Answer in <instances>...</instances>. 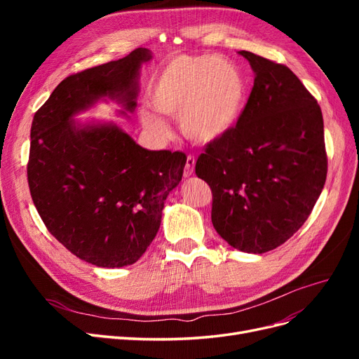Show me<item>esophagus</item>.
Masks as SVG:
<instances>
[{
  "label": "esophagus",
  "instance_id": "1",
  "mask_svg": "<svg viewBox=\"0 0 359 359\" xmlns=\"http://www.w3.org/2000/svg\"><path fill=\"white\" fill-rule=\"evenodd\" d=\"M194 163H196V160H194L193 156H187V161H186V166H184V177H190L193 170H194Z\"/></svg>",
  "mask_w": 359,
  "mask_h": 359
}]
</instances>
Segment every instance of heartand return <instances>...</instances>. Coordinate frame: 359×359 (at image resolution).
<instances>
[{"instance_id": "heart-1", "label": "heart", "mask_w": 359, "mask_h": 359, "mask_svg": "<svg viewBox=\"0 0 359 359\" xmlns=\"http://www.w3.org/2000/svg\"><path fill=\"white\" fill-rule=\"evenodd\" d=\"M245 82L233 64L220 58L177 57L151 86L149 102L161 114L180 116L181 132L199 144L224 136L243 109ZM140 121L158 135L166 124L149 109Z\"/></svg>"}]
</instances>
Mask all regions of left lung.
I'll return each mask as SVG.
<instances>
[{
	"label": "left lung",
	"instance_id": "obj_1",
	"mask_svg": "<svg viewBox=\"0 0 359 359\" xmlns=\"http://www.w3.org/2000/svg\"><path fill=\"white\" fill-rule=\"evenodd\" d=\"M255 83L236 124L205 147L196 175L212 191L214 229L266 253L306 223L328 172L320 106L289 67L241 50Z\"/></svg>",
	"mask_w": 359,
	"mask_h": 359
}]
</instances>
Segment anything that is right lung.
<instances>
[{"label":"right lung","mask_w":359,"mask_h":359,"mask_svg":"<svg viewBox=\"0 0 359 359\" xmlns=\"http://www.w3.org/2000/svg\"><path fill=\"white\" fill-rule=\"evenodd\" d=\"M151 52L67 76L32 118L27 166L32 202L48 231L74 256L102 268L132 265L153 243L186 154L139 147L118 126L73 116L102 97L136 107L140 64Z\"/></svg>","instance_id":"right-lung-1"}]
</instances>
